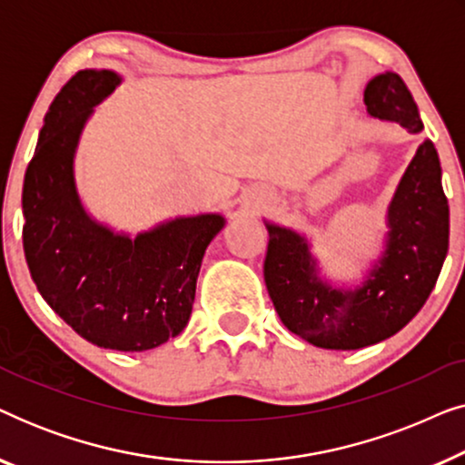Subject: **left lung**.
Returning a JSON list of instances; mask_svg holds the SVG:
<instances>
[{"label": "left lung", "instance_id": "8db88e82", "mask_svg": "<svg viewBox=\"0 0 465 465\" xmlns=\"http://www.w3.org/2000/svg\"><path fill=\"white\" fill-rule=\"evenodd\" d=\"M371 116L409 133L423 129L415 99L398 74L374 75L364 91ZM430 139L417 148L387 209L385 252L355 290L332 288L317 272L309 243L290 228L266 224L264 282L283 326L323 349H361L390 339L428 301L449 252V201Z\"/></svg>", "mask_w": 465, "mask_h": 465}]
</instances>
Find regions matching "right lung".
I'll list each match as a JSON object with an SVG mask.
<instances>
[{
    "instance_id": "obj_1",
    "label": "right lung",
    "mask_w": 465,
    "mask_h": 465,
    "mask_svg": "<svg viewBox=\"0 0 465 465\" xmlns=\"http://www.w3.org/2000/svg\"><path fill=\"white\" fill-rule=\"evenodd\" d=\"M118 84L110 69H82L54 97L25 173L23 250L42 298L82 339L145 351L186 328L203 253L224 218H175L131 239L84 212L75 148L93 107Z\"/></svg>"
}]
</instances>
